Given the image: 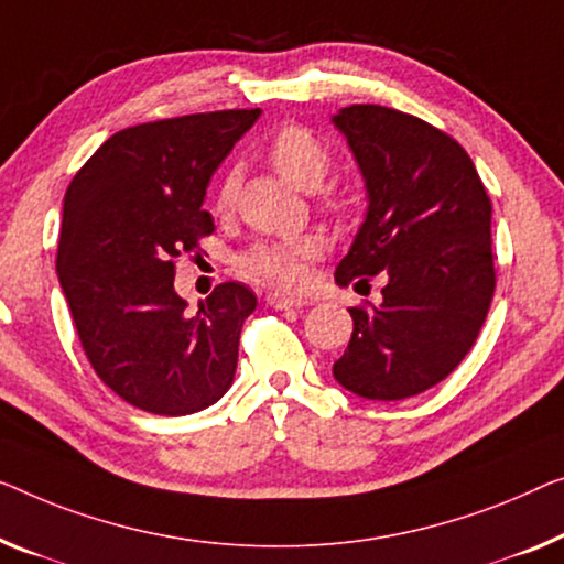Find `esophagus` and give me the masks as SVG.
I'll return each instance as SVG.
<instances>
[{
  "instance_id": "obj_1",
  "label": "esophagus",
  "mask_w": 564,
  "mask_h": 564,
  "mask_svg": "<svg viewBox=\"0 0 564 564\" xmlns=\"http://www.w3.org/2000/svg\"><path fill=\"white\" fill-rule=\"evenodd\" d=\"M268 306L279 308V311H289V308H301L306 304V301L301 299H289V296H281V293H268Z\"/></svg>"
}]
</instances>
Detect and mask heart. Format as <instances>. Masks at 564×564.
I'll use <instances>...</instances> for the list:
<instances>
[{
    "mask_svg": "<svg viewBox=\"0 0 564 564\" xmlns=\"http://www.w3.org/2000/svg\"><path fill=\"white\" fill-rule=\"evenodd\" d=\"M268 162L279 172L291 187L301 192H314L329 172V151L314 133L301 126H283L265 149ZM238 195V180L225 176L217 189L215 207L217 213H230ZM318 253L314 238H289L275 242H260L240 258V268L250 279L279 285L285 291H296L306 283V263Z\"/></svg>",
    "mask_w": 564,
    "mask_h": 564,
    "instance_id": "1",
    "label": "heart"
}]
</instances>
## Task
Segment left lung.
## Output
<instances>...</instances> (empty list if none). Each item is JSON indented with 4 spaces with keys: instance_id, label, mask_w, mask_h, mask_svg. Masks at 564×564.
<instances>
[{
    "instance_id": "8db88e82",
    "label": "left lung",
    "mask_w": 564,
    "mask_h": 564,
    "mask_svg": "<svg viewBox=\"0 0 564 564\" xmlns=\"http://www.w3.org/2000/svg\"><path fill=\"white\" fill-rule=\"evenodd\" d=\"M332 123L367 192L334 281H388L380 306L349 308L355 329L332 375L359 398L405 400L460 365L489 314L491 202L466 151L415 116L349 106Z\"/></svg>"
}]
</instances>
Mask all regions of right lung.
Returning a JSON list of instances; mask_svg holds the SVG:
<instances>
[{
    "label": "right lung",
    "instance_id": "add662e5",
    "mask_svg": "<svg viewBox=\"0 0 564 564\" xmlns=\"http://www.w3.org/2000/svg\"><path fill=\"white\" fill-rule=\"evenodd\" d=\"M215 111L131 126L104 141L63 202L57 281L96 375L129 405L192 415L230 390L256 293L223 283L195 314L174 260L215 230L209 180L260 119Z\"/></svg>",
    "mask_w": 564,
    "mask_h": 564
}]
</instances>
